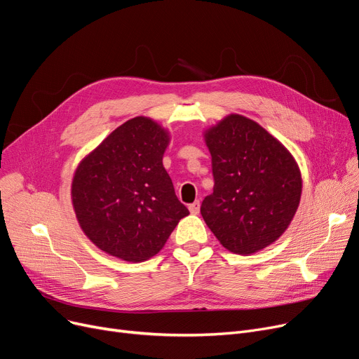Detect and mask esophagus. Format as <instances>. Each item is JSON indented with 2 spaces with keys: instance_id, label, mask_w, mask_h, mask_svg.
<instances>
[{
  "instance_id": "obj_1",
  "label": "esophagus",
  "mask_w": 359,
  "mask_h": 359,
  "mask_svg": "<svg viewBox=\"0 0 359 359\" xmlns=\"http://www.w3.org/2000/svg\"><path fill=\"white\" fill-rule=\"evenodd\" d=\"M199 208H201L199 201H195V202H192V204L189 205V211H191L192 214H199Z\"/></svg>"
}]
</instances>
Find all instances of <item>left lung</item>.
Instances as JSON below:
<instances>
[{
	"mask_svg": "<svg viewBox=\"0 0 359 359\" xmlns=\"http://www.w3.org/2000/svg\"><path fill=\"white\" fill-rule=\"evenodd\" d=\"M204 137L214 189L201 214L230 252H258L283 235L299 207V167L274 136L241 114L224 117Z\"/></svg>",
	"mask_w": 359,
	"mask_h": 359,
	"instance_id": "obj_1",
	"label": "left lung"
}]
</instances>
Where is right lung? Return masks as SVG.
<instances>
[{"instance_id":"add662e5","label":"right lung","mask_w":359,"mask_h":359,"mask_svg":"<svg viewBox=\"0 0 359 359\" xmlns=\"http://www.w3.org/2000/svg\"><path fill=\"white\" fill-rule=\"evenodd\" d=\"M170 135L157 121L123 123L77 165L72 202L85 235L129 262L158 254L189 214L177 199L163 155Z\"/></svg>"}]
</instances>
